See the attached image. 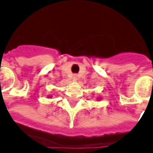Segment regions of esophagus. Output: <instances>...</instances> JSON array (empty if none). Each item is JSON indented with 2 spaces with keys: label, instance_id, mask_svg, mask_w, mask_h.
I'll return each instance as SVG.
<instances>
[{
  "label": "esophagus",
  "instance_id": "34e87169",
  "mask_svg": "<svg viewBox=\"0 0 153 153\" xmlns=\"http://www.w3.org/2000/svg\"><path fill=\"white\" fill-rule=\"evenodd\" d=\"M73 78L74 79V80H76V78H77V75H76V74H74V75L73 76Z\"/></svg>",
  "mask_w": 153,
  "mask_h": 153
}]
</instances>
